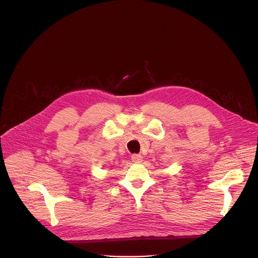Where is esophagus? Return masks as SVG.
Wrapping results in <instances>:
<instances>
[{
    "label": "esophagus",
    "instance_id": "34e87169",
    "mask_svg": "<svg viewBox=\"0 0 258 258\" xmlns=\"http://www.w3.org/2000/svg\"><path fill=\"white\" fill-rule=\"evenodd\" d=\"M132 161H133L134 163L139 164V163H141V162L143 161V157L141 156V154L135 153V154H133V156H132Z\"/></svg>",
    "mask_w": 258,
    "mask_h": 258
}]
</instances>
